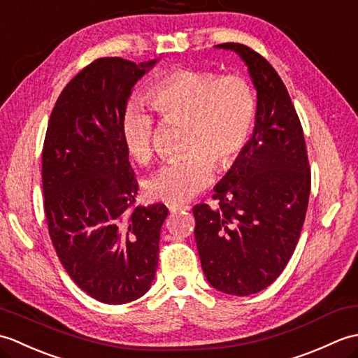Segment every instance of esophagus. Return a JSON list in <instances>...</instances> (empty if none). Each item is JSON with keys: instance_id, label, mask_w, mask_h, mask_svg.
Listing matches in <instances>:
<instances>
[{"instance_id": "esophagus-1", "label": "esophagus", "mask_w": 358, "mask_h": 358, "mask_svg": "<svg viewBox=\"0 0 358 358\" xmlns=\"http://www.w3.org/2000/svg\"><path fill=\"white\" fill-rule=\"evenodd\" d=\"M191 206H187V204H169V210L171 212H178V210H189Z\"/></svg>"}]
</instances>
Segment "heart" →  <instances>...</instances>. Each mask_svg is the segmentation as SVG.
Segmentation results:
<instances>
[{"mask_svg":"<svg viewBox=\"0 0 358 358\" xmlns=\"http://www.w3.org/2000/svg\"><path fill=\"white\" fill-rule=\"evenodd\" d=\"M148 100L166 123H186L183 150L146 183L154 200L181 204L214 180L215 164L227 169L238 158L252 132L257 100L252 86L240 75L208 69L172 71L152 85ZM121 138L129 154L148 164L155 154V120L138 104L121 115Z\"/></svg>","mask_w":358,"mask_h":358,"instance_id":"heart-1","label":"heart"}]
</instances>
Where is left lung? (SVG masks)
<instances>
[{"instance_id":"obj_1","label":"left lung","mask_w":358,"mask_h":358,"mask_svg":"<svg viewBox=\"0 0 358 358\" xmlns=\"http://www.w3.org/2000/svg\"><path fill=\"white\" fill-rule=\"evenodd\" d=\"M217 48L237 52L248 64L257 118L252 138L215 186V206H194V232L209 283L241 296L268 287L291 260L308 210L310 169L300 118L277 71L245 44Z\"/></svg>"}]
</instances>
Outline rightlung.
Here are the masks:
<instances>
[{"label": "right lung", "instance_id": "right-lung-1", "mask_svg": "<svg viewBox=\"0 0 358 358\" xmlns=\"http://www.w3.org/2000/svg\"><path fill=\"white\" fill-rule=\"evenodd\" d=\"M154 62L98 58L53 106L41 159L44 214L55 252L92 299L123 305L155 278L164 204L138 206V181L121 138L134 85Z\"/></svg>", "mask_w": 358, "mask_h": 358}]
</instances>
